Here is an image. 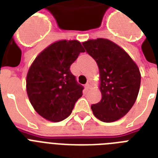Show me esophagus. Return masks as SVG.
Instances as JSON below:
<instances>
[{
  "instance_id": "1",
  "label": "esophagus",
  "mask_w": 158,
  "mask_h": 158,
  "mask_svg": "<svg viewBox=\"0 0 158 158\" xmlns=\"http://www.w3.org/2000/svg\"><path fill=\"white\" fill-rule=\"evenodd\" d=\"M90 87H91V82H90V81H88L86 84H85V88L86 89H89Z\"/></svg>"
}]
</instances>
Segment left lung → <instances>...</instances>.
<instances>
[{
  "label": "left lung",
  "instance_id": "1",
  "mask_svg": "<svg viewBox=\"0 0 158 158\" xmlns=\"http://www.w3.org/2000/svg\"><path fill=\"white\" fill-rule=\"evenodd\" d=\"M82 45L99 69L102 99L91 105L93 113L103 122H115L129 112L137 99L141 81L139 68L109 40H89Z\"/></svg>",
  "mask_w": 158,
  "mask_h": 158
}]
</instances>
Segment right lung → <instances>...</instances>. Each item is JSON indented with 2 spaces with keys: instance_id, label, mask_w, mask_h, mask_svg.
<instances>
[{
  "instance_id": "add662e5",
  "label": "right lung",
  "mask_w": 158,
  "mask_h": 158,
  "mask_svg": "<svg viewBox=\"0 0 158 158\" xmlns=\"http://www.w3.org/2000/svg\"><path fill=\"white\" fill-rule=\"evenodd\" d=\"M85 52L77 41L51 44L36 58L27 75V93L36 112L50 122H61L72 113L84 87L70 66Z\"/></svg>"
}]
</instances>
